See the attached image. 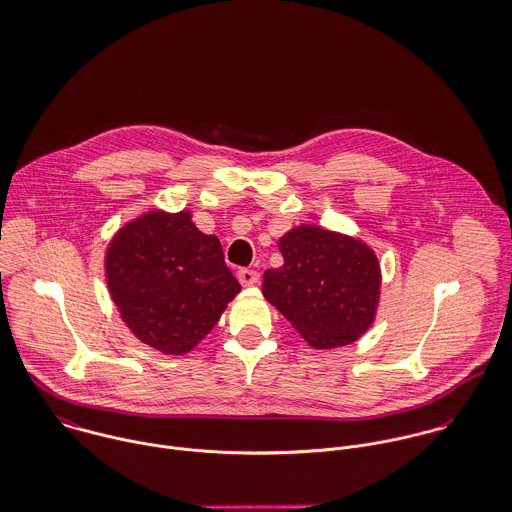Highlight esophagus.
I'll use <instances>...</instances> for the list:
<instances>
[{
	"mask_svg": "<svg viewBox=\"0 0 512 512\" xmlns=\"http://www.w3.org/2000/svg\"><path fill=\"white\" fill-rule=\"evenodd\" d=\"M238 280L242 286H256L260 282V274L256 270L242 268V270H238Z\"/></svg>",
	"mask_w": 512,
	"mask_h": 512,
	"instance_id": "esophagus-1",
	"label": "esophagus"
}]
</instances>
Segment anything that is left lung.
<instances>
[{
  "instance_id": "obj_1",
  "label": "left lung",
  "mask_w": 512,
  "mask_h": 512,
  "mask_svg": "<svg viewBox=\"0 0 512 512\" xmlns=\"http://www.w3.org/2000/svg\"><path fill=\"white\" fill-rule=\"evenodd\" d=\"M284 264L264 272V298L316 349L363 336L379 304L381 270L357 238L302 224L280 242Z\"/></svg>"
}]
</instances>
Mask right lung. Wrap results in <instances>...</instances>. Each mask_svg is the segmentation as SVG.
<instances>
[{"label": "right lung", "instance_id": "1", "mask_svg": "<svg viewBox=\"0 0 512 512\" xmlns=\"http://www.w3.org/2000/svg\"><path fill=\"white\" fill-rule=\"evenodd\" d=\"M188 210H149L111 240L105 276L127 328L151 347L182 355L196 347L240 292L220 240Z\"/></svg>", "mask_w": 512, "mask_h": 512}]
</instances>
